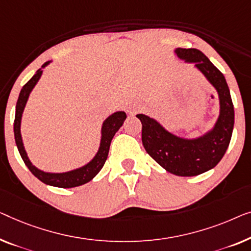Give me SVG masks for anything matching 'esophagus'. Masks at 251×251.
Segmentation results:
<instances>
[{
    "instance_id": "1",
    "label": "esophagus",
    "mask_w": 251,
    "mask_h": 251,
    "mask_svg": "<svg viewBox=\"0 0 251 251\" xmlns=\"http://www.w3.org/2000/svg\"><path fill=\"white\" fill-rule=\"evenodd\" d=\"M134 112H136V110H132V108H130V110H129V113L132 114V115L134 114Z\"/></svg>"
}]
</instances>
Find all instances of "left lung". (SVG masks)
Segmentation results:
<instances>
[{"label":"left lung","mask_w":251,"mask_h":251,"mask_svg":"<svg viewBox=\"0 0 251 251\" xmlns=\"http://www.w3.org/2000/svg\"><path fill=\"white\" fill-rule=\"evenodd\" d=\"M176 55L205 75L220 99V117L214 128L196 139H184L165 130L154 119L137 114L141 121V140L145 150L162 168L179 176H195L215 168L226 151L234 126V108L224 75L196 49H176Z\"/></svg>","instance_id":"left-lung-1"}]
</instances>
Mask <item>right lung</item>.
I'll return each instance as SVG.
<instances>
[{"mask_svg": "<svg viewBox=\"0 0 251 251\" xmlns=\"http://www.w3.org/2000/svg\"><path fill=\"white\" fill-rule=\"evenodd\" d=\"M49 63L50 62L44 63L42 68H45ZM42 72V69H38L37 72L32 75L30 80L23 87V89H21V92L19 94V97H18L16 106V117H14L13 123L14 139H16L18 151H19L21 158H23L25 164L27 165L29 171H30L38 180H41L42 182H44L45 184L59 188H74L82 186V184L89 182L90 180L94 179V177L97 176V173H99L101 168L104 166L105 161H106L108 155V151H110L111 141L113 139L114 134L117 133L118 130L122 126L123 122H125V120L126 119V114L125 112H115V113L110 115V117L105 120L103 126H101V139L100 150L95 155V157H94L88 164L82 166V168L69 171V172L64 173H49L38 170L31 164V162L29 161L27 156V152L25 151L23 138H21L20 133V125L21 117H23V112L25 106H26L29 94H30L32 88H34L36 83L39 80V78H41Z\"/></svg>", "mask_w": 251, "mask_h": 251, "instance_id": "add662e5", "label": "right lung"}]
</instances>
